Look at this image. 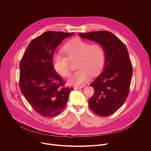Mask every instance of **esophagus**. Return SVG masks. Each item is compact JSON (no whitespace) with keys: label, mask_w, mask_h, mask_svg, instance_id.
I'll return each instance as SVG.
<instances>
[{"label":"esophagus","mask_w":151,"mask_h":151,"mask_svg":"<svg viewBox=\"0 0 151 151\" xmlns=\"http://www.w3.org/2000/svg\"><path fill=\"white\" fill-rule=\"evenodd\" d=\"M85 87L84 85H81V86H75V89H81L82 88Z\"/></svg>","instance_id":"esophagus-1"}]
</instances>
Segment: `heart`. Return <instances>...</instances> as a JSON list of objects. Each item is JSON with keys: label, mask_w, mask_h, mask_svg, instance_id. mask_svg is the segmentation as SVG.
<instances>
[{"label": "heart", "mask_w": 151, "mask_h": 151, "mask_svg": "<svg viewBox=\"0 0 151 151\" xmlns=\"http://www.w3.org/2000/svg\"><path fill=\"white\" fill-rule=\"evenodd\" d=\"M68 58L59 54L54 55L55 70L63 76L70 74L69 60H76L77 70L68 79L70 85H79L88 81L91 74L95 75L102 69L104 62V52L98 44H90L88 41L76 38L68 42L63 48Z\"/></svg>", "instance_id": "obj_1"}]
</instances>
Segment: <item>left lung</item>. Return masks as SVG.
I'll return each mask as SVG.
<instances>
[{
	"instance_id": "8db88e82",
	"label": "left lung",
	"mask_w": 151,
	"mask_h": 151,
	"mask_svg": "<svg viewBox=\"0 0 151 151\" xmlns=\"http://www.w3.org/2000/svg\"><path fill=\"white\" fill-rule=\"evenodd\" d=\"M79 35L97 42L103 48L104 69L89 85L93 87L94 93L88 103L97 115L110 116L123 105L129 94L133 68L127 48L117 36L107 31L79 33Z\"/></svg>"
}]
</instances>
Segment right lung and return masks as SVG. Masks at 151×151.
Listing matches in <instances>:
<instances>
[{"label": "right lung", "instance_id": "add662e5", "mask_svg": "<svg viewBox=\"0 0 151 151\" xmlns=\"http://www.w3.org/2000/svg\"><path fill=\"white\" fill-rule=\"evenodd\" d=\"M74 32L47 31L29 44L20 62L19 87L33 109L45 117L59 114L65 109L72 88H61L63 80L54 69L55 50Z\"/></svg>", "mask_w": 151, "mask_h": 151}]
</instances>
